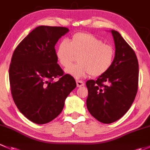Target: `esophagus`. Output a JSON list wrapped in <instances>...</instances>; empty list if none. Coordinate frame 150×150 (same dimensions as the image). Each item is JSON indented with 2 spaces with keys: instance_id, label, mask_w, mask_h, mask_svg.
<instances>
[{
  "instance_id": "esophagus-1",
  "label": "esophagus",
  "mask_w": 150,
  "mask_h": 150,
  "mask_svg": "<svg viewBox=\"0 0 150 150\" xmlns=\"http://www.w3.org/2000/svg\"><path fill=\"white\" fill-rule=\"evenodd\" d=\"M76 85H77V87H81V86H83L84 85V83L82 81H78V80H77Z\"/></svg>"
}]
</instances>
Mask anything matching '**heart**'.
<instances>
[{
    "mask_svg": "<svg viewBox=\"0 0 150 150\" xmlns=\"http://www.w3.org/2000/svg\"><path fill=\"white\" fill-rule=\"evenodd\" d=\"M115 50L112 45L90 33H76L69 41L58 45L56 56L61 65L66 68L78 56L79 63L66 69V72L76 79L91 74L100 76L108 71L113 64Z\"/></svg>",
    "mask_w": 150,
    "mask_h": 150,
    "instance_id": "heart-1",
    "label": "heart"
}]
</instances>
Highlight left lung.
<instances>
[{
    "instance_id": "obj_1",
    "label": "left lung",
    "mask_w": 150,
    "mask_h": 150,
    "mask_svg": "<svg viewBox=\"0 0 150 150\" xmlns=\"http://www.w3.org/2000/svg\"><path fill=\"white\" fill-rule=\"evenodd\" d=\"M115 55L110 69L97 80H88L86 108L103 123L118 121L132 106L138 89L139 64L135 52L119 32L111 30Z\"/></svg>"
}]
</instances>
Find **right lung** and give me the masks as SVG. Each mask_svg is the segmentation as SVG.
I'll return each mask as SVG.
<instances>
[{"label": "right lung", "mask_w": 150, "mask_h": 150, "mask_svg": "<svg viewBox=\"0 0 150 150\" xmlns=\"http://www.w3.org/2000/svg\"><path fill=\"white\" fill-rule=\"evenodd\" d=\"M69 32L63 27L40 26L15 49L9 67L12 98L29 121L45 124L55 119L65 100L75 89L73 76L64 74L57 64L55 45ZM55 78H58L56 82Z\"/></svg>", "instance_id": "add662e5"}]
</instances>
